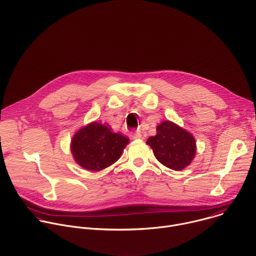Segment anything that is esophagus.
Listing matches in <instances>:
<instances>
[{
    "label": "esophagus",
    "mask_w": 256,
    "mask_h": 256,
    "mask_svg": "<svg viewBox=\"0 0 256 256\" xmlns=\"http://www.w3.org/2000/svg\"><path fill=\"white\" fill-rule=\"evenodd\" d=\"M130 138H132V140H138V138H142V134L140 132H130Z\"/></svg>",
    "instance_id": "obj_1"
}]
</instances>
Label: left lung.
Masks as SVG:
<instances>
[{"label": "left lung", "mask_w": 256, "mask_h": 256, "mask_svg": "<svg viewBox=\"0 0 256 256\" xmlns=\"http://www.w3.org/2000/svg\"><path fill=\"white\" fill-rule=\"evenodd\" d=\"M146 144L156 158L168 168L180 171L189 166L196 154L194 136L176 124L166 120L156 126V134Z\"/></svg>", "instance_id": "obj_1"}]
</instances>
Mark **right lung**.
<instances>
[{
  "label": "right lung",
  "mask_w": 256,
  "mask_h": 256,
  "mask_svg": "<svg viewBox=\"0 0 256 256\" xmlns=\"http://www.w3.org/2000/svg\"><path fill=\"white\" fill-rule=\"evenodd\" d=\"M128 142V138L94 122L74 134L71 152L79 166L98 172L116 162Z\"/></svg>",
  "instance_id": "add662e5"
}]
</instances>
